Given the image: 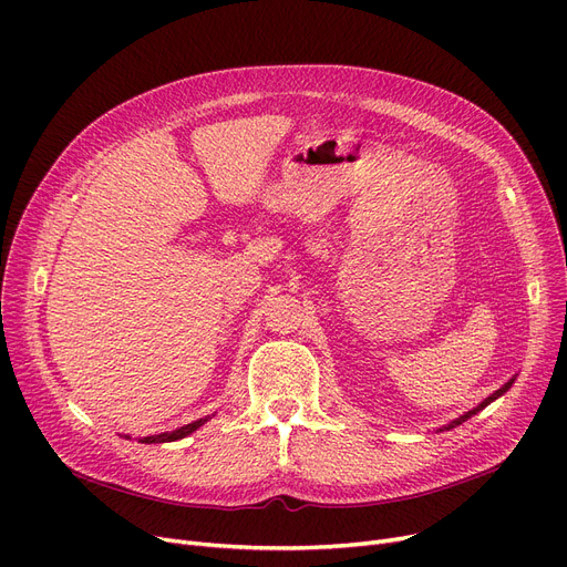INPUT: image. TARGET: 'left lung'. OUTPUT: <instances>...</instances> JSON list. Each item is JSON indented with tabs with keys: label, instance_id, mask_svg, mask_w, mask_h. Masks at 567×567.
Segmentation results:
<instances>
[{
	"label": "left lung",
	"instance_id": "obj_1",
	"mask_svg": "<svg viewBox=\"0 0 567 567\" xmlns=\"http://www.w3.org/2000/svg\"><path fill=\"white\" fill-rule=\"evenodd\" d=\"M513 383H515V377H513V379H511V381H508V383H503V385H501V389H498V391H496V393H492V395H489V398H487V400H483V402H481V404H478V406H473V409H471V411H466V413H464V415H460V419H455V421H451V423H449V425H445V427H441V430H439V432H443V430H453V427H457V425H462V423H464V421H468V419H471V415H473V413H478V411H481V409H485V406H487V404H492V402H494V400H496V398H501V395H503V393H505V391H508V389H511V385H513Z\"/></svg>",
	"mask_w": 567,
	"mask_h": 567
}]
</instances>
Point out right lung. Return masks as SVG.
Wrapping results in <instances>:
<instances>
[{"mask_svg":"<svg viewBox=\"0 0 567 567\" xmlns=\"http://www.w3.org/2000/svg\"><path fill=\"white\" fill-rule=\"evenodd\" d=\"M206 421H208V419H199V421L188 423V425L178 427V430H174V432H163V434H154V436H144V439H140V443H167V441H178V439H184V436L193 434V432H195L197 427H202ZM126 439H131V436H126Z\"/></svg>","mask_w":567,"mask_h":567,"instance_id":"right-lung-1","label":"right lung"}]
</instances>
